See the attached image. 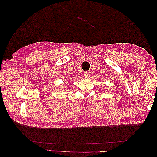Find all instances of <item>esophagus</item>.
Returning <instances> with one entry per match:
<instances>
[{"label":"esophagus","mask_w":157,"mask_h":157,"mask_svg":"<svg viewBox=\"0 0 157 157\" xmlns=\"http://www.w3.org/2000/svg\"><path fill=\"white\" fill-rule=\"evenodd\" d=\"M90 73L88 72V71H84V76L85 77V78H88L90 77Z\"/></svg>","instance_id":"obj_1"}]
</instances>
